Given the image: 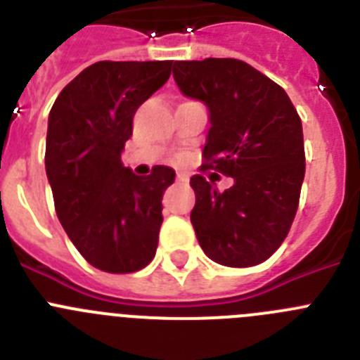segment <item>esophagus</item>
<instances>
[{"label": "esophagus", "mask_w": 360, "mask_h": 360, "mask_svg": "<svg viewBox=\"0 0 360 360\" xmlns=\"http://www.w3.org/2000/svg\"><path fill=\"white\" fill-rule=\"evenodd\" d=\"M176 182L187 184V182H189V178H187V174H184V173H178V174H176Z\"/></svg>", "instance_id": "1"}]
</instances>
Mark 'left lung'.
<instances>
[{
	"label": "left lung",
	"instance_id": "8db88e82",
	"mask_svg": "<svg viewBox=\"0 0 360 360\" xmlns=\"http://www.w3.org/2000/svg\"><path fill=\"white\" fill-rule=\"evenodd\" d=\"M184 95L211 111L202 169L234 178L219 193L191 176V224L203 252L225 266L269 259L287 238L304 178L303 126L287 91L240 59L174 61Z\"/></svg>",
	"mask_w": 360,
	"mask_h": 360
}]
</instances>
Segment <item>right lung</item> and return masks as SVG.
I'll return each instance as SVG.
<instances>
[{
  "label": "right lung",
  "instance_id": "1",
  "mask_svg": "<svg viewBox=\"0 0 360 360\" xmlns=\"http://www.w3.org/2000/svg\"><path fill=\"white\" fill-rule=\"evenodd\" d=\"M173 61H98L63 88L50 110L44 165L53 205L95 269L129 274L155 257L162 196L174 171L136 176L120 160L133 115L165 84Z\"/></svg>",
  "mask_w": 360,
  "mask_h": 360
}]
</instances>
